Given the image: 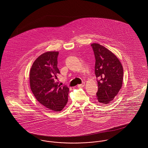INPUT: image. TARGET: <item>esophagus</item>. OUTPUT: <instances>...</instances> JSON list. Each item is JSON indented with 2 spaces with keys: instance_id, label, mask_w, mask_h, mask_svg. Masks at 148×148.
<instances>
[{
  "instance_id": "1",
  "label": "esophagus",
  "mask_w": 148,
  "mask_h": 148,
  "mask_svg": "<svg viewBox=\"0 0 148 148\" xmlns=\"http://www.w3.org/2000/svg\"><path fill=\"white\" fill-rule=\"evenodd\" d=\"M85 85V83L84 82H83L82 84H79L77 85V86L79 87V88H82V87H83Z\"/></svg>"
}]
</instances>
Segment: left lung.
I'll use <instances>...</instances> for the list:
<instances>
[{
	"label": "left lung",
	"mask_w": 148,
	"mask_h": 148,
	"mask_svg": "<svg viewBox=\"0 0 148 148\" xmlns=\"http://www.w3.org/2000/svg\"><path fill=\"white\" fill-rule=\"evenodd\" d=\"M95 58V73L97 78L99 103L109 104L117 95L123 81V68L118 58L106 47L97 43L91 44Z\"/></svg>",
	"instance_id": "1"
}]
</instances>
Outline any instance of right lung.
I'll use <instances>...</instances> for the list:
<instances>
[{"label": "right lung", "instance_id": "add662e5", "mask_svg": "<svg viewBox=\"0 0 148 148\" xmlns=\"http://www.w3.org/2000/svg\"><path fill=\"white\" fill-rule=\"evenodd\" d=\"M59 52H47L32 64L29 73L31 89L36 100L53 112H60L68 102L69 88L56 82L60 74L58 68Z\"/></svg>", "mask_w": 148, "mask_h": 148}]
</instances>
